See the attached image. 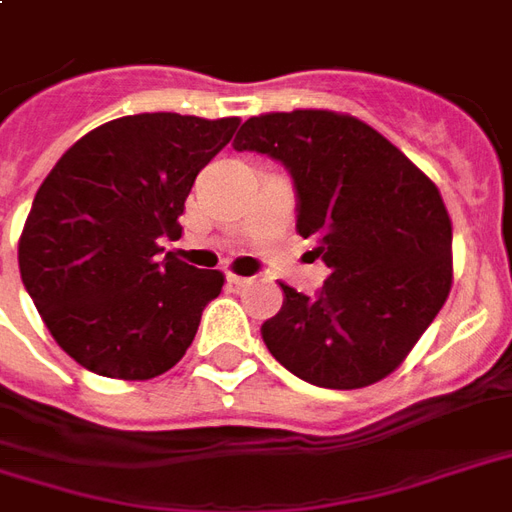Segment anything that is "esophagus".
<instances>
[{
  "label": "esophagus",
  "instance_id": "1",
  "mask_svg": "<svg viewBox=\"0 0 512 512\" xmlns=\"http://www.w3.org/2000/svg\"><path fill=\"white\" fill-rule=\"evenodd\" d=\"M252 279L249 276H238V274H227V285H233V287H244L249 285Z\"/></svg>",
  "mask_w": 512,
  "mask_h": 512
}]
</instances>
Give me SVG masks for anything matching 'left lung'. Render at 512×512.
Here are the masks:
<instances>
[{
  "instance_id": "obj_1",
  "label": "left lung",
  "mask_w": 512,
  "mask_h": 512,
  "mask_svg": "<svg viewBox=\"0 0 512 512\" xmlns=\"http://www.w3.org/2000/svg\"><path fill=\"white\" fill-rule=\"evenodd\" d=\"M233 149L285 165L295 230L331 268L312 298L282 285V309L260 328L268 352L317 388L388 377L453 282V227L434 181L369 124L333 111L252 116Z\"/></svg>"
}]
</instances>
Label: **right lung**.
I'll list each match as a JSON object with an SVG mask.
<instances>
[{"instance_id": "1", "label": "right lung", "mask_w": 512, "mask_h": 512, "mask_svg": "<svg viewBox=\"0 0 512 512\" xmlns=\"http://www.w3.org/2000/svg\"><path fill=\"white\" fill-rule=\"evenodd\" d=\"M236 127V116H121L86 132L45 176L18 268L56 344L83 369L151 380L184 358L225 276L160 257V241L181 236L195 176Z\"/></svg>"}]
</instances>
